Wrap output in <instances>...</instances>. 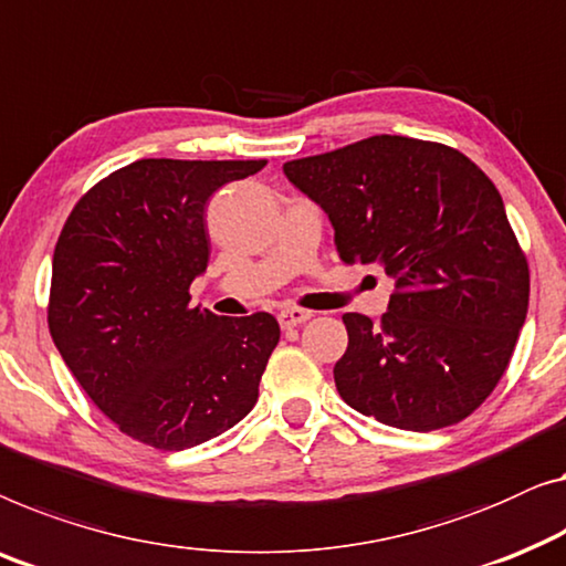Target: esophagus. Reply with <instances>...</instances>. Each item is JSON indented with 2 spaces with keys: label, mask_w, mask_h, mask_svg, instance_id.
Listing matches in <instances>:
<instances>
[{
  "label": "esophagus",
  "mask_w": 566,
  "mask_h": 566,
  "mask_svg": "<svg viewBox=\"0 0 566 566\" xmlns=\"http://www.w3.org/2000/svg\"><path fill=\"white\" fill-rule=\"evenodd\" d=\"M308 318H311V311H303V308H283L281 314H277V322H281L283 329L298 326L303 322H308Z\"/></svg>",
  "instance_id": "1"
}]
</instances>
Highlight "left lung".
<instances>
[{"label":"left lung","instance_id":"1","mask_svg":"<svg viewBox=\"0 0 566 566\" xmlns=\"http://www.w3.org/2000/svg\"><path fill=\"white\" fill-rule=\"evenodd\" d=\"M324 209L347 265L382 268L380 324L344 314V403L406 431L444 429L485 400L528 311V263L493 181L454 147L375 135L283 166Z\"/></svg>","mask_w":566,"mask_h":566}]
</instances>
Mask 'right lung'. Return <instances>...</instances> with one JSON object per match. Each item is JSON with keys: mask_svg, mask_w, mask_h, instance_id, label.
<instances>
[{"mask_svg": "<svg viewBox=\"0 0 566 566\" xmlns=\"http://www.w3.org/2000/svg\"><path fill=\"white\" fill-rule=\"evenodd\" d=\"M268 160L143 158L96 184L53 252L48 326L122 433L166 452L219 437L258 403L281 326L191 306L207 273V203Z\"/></svg>", "mask_w": 566, "mask_h": 566, "instance_id": "add662e5", "label": "right lung"}]
</instances>
